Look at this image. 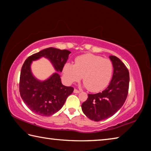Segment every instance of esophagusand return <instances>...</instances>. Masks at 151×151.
Returning <instances> with one entry per match:
<instances>
[{"instance_id":"esophagus-1","label":"esophagus","mask_w":151,"mask_h":151,"mask_svg":"<svg viewBox=\"0 0 151 151\" xmlns=\"http://www.w3.org/2000/svg\"><path fill=\"white\" fill-rule=\"evenodd\" d=\"M74 93H76V94H77V93H80V91H78L77 89H75V90H74Z\"/></svg>"}]
</instances>
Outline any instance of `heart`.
Returning <instances> with one entry per match:
<instances>
[{
    "instance_id": "heart-1",
    "label": "heart",
    "mask_w": 151,
    "mask_h": 151,
    "mask_svg": "<svg viewBox=\"0 0 151 151\" xmlns=\"http://www.w3.org/2000/svg\"><path fill=\"white\" fill-rule=\"evenodd\" d=\"M63 75L68 83L81 80L83 76L84 86L91 92L103 90L111 80L113 66L109 59L93 54L81 55L76 58L75 65L66 63Z\"/></svg>"
}]
</instances>
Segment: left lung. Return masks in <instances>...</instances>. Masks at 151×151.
I'll list each match as a JSON object with an SVG mask.
<instances>
[{
  "instance_id": "left-lung-1",
  "label": "left lung",
  "mask_w": 151,
  "mask_h": 151,
  "mask_svg": "<svg viewBox=\"0 0 151 151\" xmlns=\"http://www.w3.org/2000/svg\"><path fill=\"white\" fill-rule=\"evenodd\" d=\"M113 75L109 85L102 93L88 94L82 104L83 113L94 121H101L114 114L123 105L128 95L129 73L124 64L115 56H110Z\"/></svg>"
}]
</instances>
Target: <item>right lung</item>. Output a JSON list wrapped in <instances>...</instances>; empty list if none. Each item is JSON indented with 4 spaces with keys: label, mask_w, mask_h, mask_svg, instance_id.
Listing matches in <instances>:
<instances>
[{
    "label": "right lung",
    "mask_w": 151,
    "mask_h": 151,
    "mask_svg": "<svg viewBox=\"0 0 151 151\" xmlns=\"http://www.w3.org/2000/svg\"><path fill=\"white\" fill-rule=\"evenodd\" d=\"M70 53L69 50L49 47L29 57L22 66L20 76L19 91L26 105L37 114L49 116L63 106L67 97L74 88L66 86L61 83V73ZM42 57L47 58L57 70L47 79L40 81L31 71L32 61Z\"/></svg>",
    "instance_id": "1"
}]
</instances>
